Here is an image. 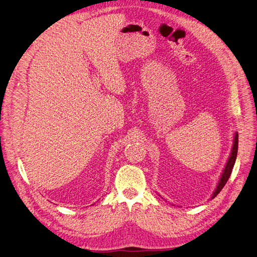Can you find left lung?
Wrapping results in <instances>:
<instances>
[{
	"label": "left lung",
	"instance_id": "8db88e82",
	"mask_svg": "<svg viewBox=\"0 0 257 257\" xmlns=\"http://www.w3.org/2000/svg\"><path fill=\"white\" fill-rule=\"evenodd\" d=\"M237 147H238V134L237 132L234 133V140H233V146H232V150L230 153V156H229V159L227 161V164L225 166V169L221 175V179L218 183L217 188H215V191L213 192L211 199H213L214 197H217V195L222 191V188L225 186L226 182L228 181L229 177H230L234 163H235V159H236V155H237Z\"/></svg>",
	"mask_w": 257,
	"mask_h": 257
}]
</instances>
